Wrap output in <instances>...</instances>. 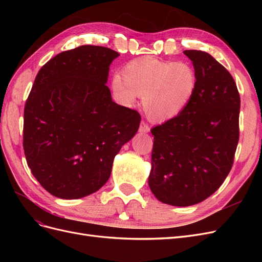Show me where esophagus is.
I'll use <instances>...</instances> for the list:
<instances>
[{
	"label": "esophagus",
	"mask_w": 262,
	"mask_h": 262,
	"mask_svg": "<svg viewBox=\"0 0 262 262\" xmlns=\"http://www.w3.org/2000/svg\"><path fill=\"white\" fill-rule=\"evenodd\" d=\"M140 132H142V133H147L148 131H149V125L146 123V122H141V124H140Z\"/></svg>",
	"instance_id": "esophagus-1"
}]
</instances>
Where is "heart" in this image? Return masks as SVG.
Masks as SVG:
<instances>
[{"label":"heart","instance_id":"b5f03b06","mask_svg":"<svg viewBox=\"0 0 262 262\" xmlns=\"http://www.w3.org/2000/svg\"><path fill=\"white\" fill-rule=\"evenodd\" d=\"M196 87L194 70L186 62L142 58L129 62L121 75H115L113 91L123 105L143 96L149 119L165 121L178 116L191 100Z\"/></svg>","mask_w":262,"mask_h":262}]
</instances>
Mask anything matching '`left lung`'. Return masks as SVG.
<instances>
[{"instance_id": "1", "label": "left lung", "mask_w": 262, "mask_h": 262, "mask_svg": "<svg viewBox=\"0 0 262 262\" xmlns=\"http://www.w3.org/2000/svg\"><path fill=\"white\" fill-rule=\"evenodd\" d=\"M184 53L196 87L182 112L150 130L154 136L148 186L158 200L189 207L213 194L234 163L239 140L241 97L233 76L212 55Z\"/></svg>"}]
</instances>
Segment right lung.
Returning <instances> with one entry per match:
<instances>
[{
	"instance_id": "add662e5",
	"label": "right lung",
	"mask_w": 262,
	"mask_h": 262,
	"mask_svg": "<svg viewBox=\"0 0 262 262\" xmlns=\"http://www.w3.org/2000/svg\"><path fill=\"white\" fill-rule=\"evenodd\" d=\"M119 53L81 46L39 70L24 109V152L34 177L60 199L96 192L141 116L113 101L106 85Z\"/></svg>"
}]
</instances>
